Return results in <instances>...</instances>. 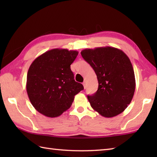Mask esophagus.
I'll list each match as a JSON object with an SVG mask.
<instances>
[{
    "instance_id": "obj_1",
    "label": "esophagus",
    "mask_w": 157,
    "mask_h": 157,
    "mask_svg": "<svg viewBox=\"0 0 157 157\" xmlns=\"http://www.w3.org/2000/svg\"><path fill=\"white\" fill-rule=\"evenodd\" d=\"M83 86H84V89H86V81H84V82H83Z\"/></svg>"
}]
</instances>
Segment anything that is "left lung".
<instances>
[{
  "mask_svg": "<svg viewBox=\"0 0 157 157\" xmlns=\"http://www.w3.org/2000/svg\"><path fill=\"white\" fill-rule=\"evenodd\" d=\"M81 55L94 69L98 82V90L88 96L92 108L108 118L124 111L136 88L134 69L128 56L111 46L86 48Z\"/></svg>",
  "mask_w": 157,
  "mask_h": 157,
  "instance_id": "obj_1",
  "label": "left lung"
}]
</instances>
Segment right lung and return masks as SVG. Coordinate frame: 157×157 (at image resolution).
Instances as JSON below:
<instances>
[{
    "instance_id": "right-lung-1",
    "label": "right lung",
    "mask_w": 157,
    "mask_h": 157,
    "mask_svg": "<svg viewBox=\"0 0 157 157\" xmlns=\"http://www.w3.org/2000/svg\"><path fill=\"white\" fill-rule=\"evenodd\" d=\"M76 51L54 48L38 56L28 69L26 90L36 111L48 117L66 111L84 86L75 81L71 65Z\"/></svg>"
}]
</instances>
